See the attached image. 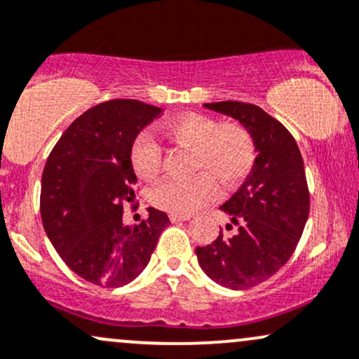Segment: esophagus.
<instances>
[{"label": "esophagus", "mask_w": 359, "mask_h": 359, "mask_svg": "<svg viewBox=\"0 0 359 359\" xmlns=\"http://www.w3.org/2000/svg\"><path fill=\"white\" fill-rule=\"evenodd\" d=\"M168 218H170L172 223H177V222H186V219L191 218L189 215H177V212H170L168 215Z\"/></svg>", "instance_id": "34e87169"}]
</instances>
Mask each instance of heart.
<instances>
[{
  "label": "heart",
  "instance_id": "b5f03b06",
  "mask_svg": "<svg viewBox=\"0 0 359 359\" xmlns=\"http://www.w3.org/2000/svg\"><path fill=\"white\" fill-rule=\"evenodd\" d=\"M161 133L177 144L192 149L191 168L201 175L189 180L165 179L149 192L158 210L191 215L218 198V180L231 187L247 175L254 161V143L237 124H219L204 114H180L167 121ZM133 168L141 179H155L163 163V149L149 133H141L131 149Z\"/></svg>",
  "mask_w": 359,
  "mask_h": 359
}]
</instances>
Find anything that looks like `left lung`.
<instances>
[{
    "mask_svg": "<svg viewBox=\"0 0 359 359\" xmlns=\"http://www.w3.org/2000/svg\"><path fill=\"white\" fill-rule=\"evenodd\" d=\"M204 107L238 121L257 156L245 182L222 206L237 231L231 237L219 231L210 245L196 247V255L212 281L247 290L278 273L297 249L310 210L303 158L288 129L257 105L228 100Z\"/></svg>",
    "mask_w": 359,
    "mask_h": 359,
    "instance_id": "1",
    "label": "left lung"
}]
</instances>
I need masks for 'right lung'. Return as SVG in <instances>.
I'll use <instances>...</instances> for the list:
<instances>
[{"label": "right lung", "mask_w": 359, "mask_h": 359, "mask_svg": "<svg viewBox=\"0 0 359 359\" xmlns=\"http://www.w3.org/2000/svg\"><path fill=\"white\" fill-rule=\"evenodd\" d=\"M161 112L129 98L98 104L73 121L47 158L42 224L66 266L85 281L104 288L135 281L170 224L155 208L140 224L122 219V204L136 198L133 144Z\"/></svg>", "instance_id": "1"}]
</instances>
